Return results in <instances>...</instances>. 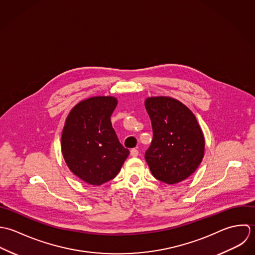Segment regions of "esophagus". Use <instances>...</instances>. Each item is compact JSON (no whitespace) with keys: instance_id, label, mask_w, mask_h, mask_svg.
<instances>
[{"instance_id":"34e87169","label":"esophagus","mask_w":255,"mask_h":255,"mask_svg":"<svg viewBox=\"0 0 255 255\" xmlns=\"http://www.w3.org/2000/svg\"><path fill=\"white\" fill-rule=\"evenodd\" d=\"M130 154H131L132 156H134V157H135V156H137V155L139 154V151H138L137 149H132V150H131V152H130Z\"/></svg>"}]
</instances>
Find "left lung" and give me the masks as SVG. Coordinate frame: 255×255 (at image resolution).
<instances>
[{
	"label": "left lung",
	"mask_w": 255,
	"mask_h": 255,
	"mask_svg": "<svg viewBox=\"0 0 255 255\" xmlns=\"http://www.w3.org/2000/svg\"><path fill=\"white\" fill-rule=\"evenodd\" d=\"M151 118L153 141L145 153L153 176L167 184L189 177L203 159L205 139L193 112L168 97L145 101Z\"/></svg>",
	"instance_id": "obj_1"
}]
</instances>
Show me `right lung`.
Masks as SVG:
<instances>
[{
	"instance_id": "add662e5",
	"label": "right lung",
	"mask_w": 255,
	"mask_h": 255,
	"mask_svg": "<svg viewBox=\"0 0 255 255\" xmlns=\"http://www.w3.org/2000/svg\"><path fill=\"white\" fill-rule=\"evenodd\" d=\"M114 97H93L76 104L66 118L61 149L70 170L91 185L113 179L129 155L119 142L110 116Z\"/></svg>"
}]
</instances>
